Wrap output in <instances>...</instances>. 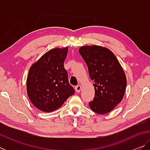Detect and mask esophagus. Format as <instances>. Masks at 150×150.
<instances>
[{"mask_svg": "<svg viewBox=\"0 0 150 150\" xmlns=\"http://www.w3.org/2000/svg\"><path fill=\"white\" fill-rule=\"evenodd\" d=\"M75 89L77 93H79L81 90V86L80 85H78L75 87Z\"/></svg>", "mask_w": 150, "mask_h": 150, "instance_id": "obj_1", "label": "esophagus"}]
</instances>
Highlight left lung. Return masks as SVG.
I'll list each match as a JSON object with an SVG mask.
<instances>
[{"instance_id": "obj_1", "label": "left lung", "mask_w": 150, "mask_h": 150, "mask_svg": "<svg viewBox=\"0 0 150 150\" xmlns=\"http://www.w3.org/2000/svg\"><path fill=\"white\" fill-rule=\"evenodd\" d=\"M79 52L94 81L95 95L88 105L96 113H108L121 102L125 93L127 82L122 67L115 54L106 47L85 45Z\"/></svg>"}]
</instances>
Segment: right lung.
Instances as JSON below:
<instances>
[{"mask_svg":"<svg viewBox=\"0 0 150 150\" xmlns=\"http://www.w3.org/2000/svg\"><path fill=\"white\" fill-rule=\"evenodd\" d=\"M67 51V47L54 48L30 68L27 94L32 103L40 110H55L75 93L63 65Z\"/></svg>","mask_w":150,"mask_h":150,"instance_id":"obj_1","label":"right lung"}]
</instances>
